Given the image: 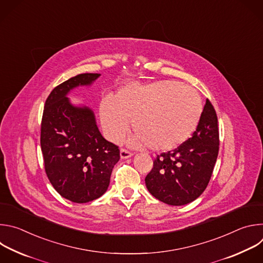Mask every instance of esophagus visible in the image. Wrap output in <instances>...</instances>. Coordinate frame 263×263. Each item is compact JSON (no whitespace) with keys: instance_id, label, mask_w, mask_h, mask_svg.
Segmentation results:
<instances>
[{"instance_id":"34e87169","label":"esophagus","mask_w":263,"mask_h":263,"mask_svg":"<svg viewBox=\"0 0 263 263\" xmlns=\"http://www.w3.org/2000/svg\"><path fill=\"white\" fill-rule=\"evenodd\" d=\"M132 155H133V153L130 152V151H128V149H126V148H121V158H122V159H127V158L131 157Z\"/></svg>"}]
</instances>
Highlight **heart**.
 Listing matches in <instances>:
<instances>
[{"mask_svg": "<svg viewBox=\"0 0 263 263\" xmlns=\"http://www.w3.org/2000/svg\"><path fill=\"white\" fill-rule=\"evenodd\" d=\"M202 101L193 88L176 81L149 84L132 83L117 96H106L100 106L104 130L120 141L133 120L135 146H148L156 152L178 147L196 131L202 116Z\"/></svg>", "mask_w": 263, "mask_h": 263, "instance_id": "1", "label": "heart"}]
</instances>
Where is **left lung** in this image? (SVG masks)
Segmentation results:
<instances>
[{
  "label": "left lung",
  "instance_id": "left-lung-1",
  "mask_svg": "<svg viewBox=\"0 0 263 263\" xmlns=\"http://www.w3.org/2000/svg\"><path fill=\"white\" fill-rule=\"evenodd\" d=\"M218 148L216 112L207 99L193 136L154 159L153 167L144 179L147 191L159 201L173 206L195 201L210 181Z\"/></svg>",
  "mask_w": 263,
  "mask_h": 263
}]
</instances>
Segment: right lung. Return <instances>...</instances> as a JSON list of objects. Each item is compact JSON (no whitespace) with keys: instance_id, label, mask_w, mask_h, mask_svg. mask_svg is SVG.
Wrapping results in <instances>:
<instances>
[{"instance_id":"right-lung-1","label":"right lung","mask_w":263,"mask_h":263,"mask_svg":"<svg viewBox=\"0 0 263 263\" xmlns=\"http://www.w3.org/2000/svg\"><path fill=\"white\" fill-rule=\"evenodd\" d=\"M100 73H80L56 86L49 95L42 119L41 146L46 174L56 192L73 203L100 198L108 189L120 148L99 131L93 112L74 107L66 95L89 85Z\"/></svg>"}]
</instances>
